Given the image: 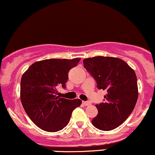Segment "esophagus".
<instances>
[{
    "mask_svg": "<svg viewBox=\"0 0 155 155\" xmlns=\"http://www.w3.org/2000/svg\"><path fill=\"white\" fill-rule=\"evenodd\" d=\"M82 104H84V106H89L91 105V103L89 102V101H83Z\"/></svg>",
    "mask_w": 155,
    "mask_h": 155,
    "instance_id": "esophagus-1",
    "label": "esophagus"
}]
</instances>
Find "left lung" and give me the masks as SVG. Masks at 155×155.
<instances>
[{
	"label": "left lung",
	"mask_w": 155,
	"mask_h": 155,
	"mask_svg": "<svg viewBox=\"0 0 155 155\" xmlns=\"http://www.w3.org/2000/svg\"><path fill=\"white\" fill-rule=\"evenodd\" d=\"M84 65L96 81L97 89L107 91L104 102L96 105L98 114L91 123L100 130H113L129 117L137 103L135 72L125 61L117 58H86Z\"/></svg>",
	"instance_id": "8db88e82"
}]
</instances>
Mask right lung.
<instances>
[{
  "instance_id": "add662e5",
  "label": "right lung",
  "mask_w": 155,
  "mask_h": 155,
  "mask_svg": "<svg viewBox=\"0 0 155 155\" xmlns=\"http://www.w3.org/2000/svg\"><path fill=\"white\" fill-rule=\"evenodd\" d=\"M81 58L47 59L34 63L22 75L21 100L31 120L43 130L55 132L69 124L71 113L81 106L80 99L56 97L57 88H66L69 70Z\"/></svg>"
}]
</instances>
